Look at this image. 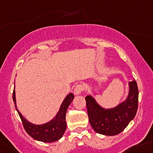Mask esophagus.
Listing matches in <instances>:
<instances>
[{"label":"esophagus","mask_w":153,"mask_h":153,"mask_svg":"<svg viewBox=\"0 0 153 153\" xmlns=\"http://www.w3.org/2000/svg\"><path fill=\"white\" fill-rule=\"evenodd\" d=\"M84 89V85L83 84H78L74 88V94L75 96H78L80 94V93L82 92V91Z\"/></svg>","instance_id":"34e87169"}]
</instances>
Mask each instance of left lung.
I'll use <instances>...</instances> for the list:
<instances>
[{
	"label": "left lung",
	"instance_id": "left-lung-1",
	"mask_svg": "<svg viewBox=\"0 0 153 153\" xmlns=\"http://www.w3.org/2000/svg\"><path fill=\"white\" fill-rule=\"evenodd\" d=\"M139 91L135 80L128 82V94L124 101L112 108H105L94 97H85L89 123L97 133L106 136L120 134L135 117L138 108Z\"/></svg>",
	"mask_w": 153,
	"mask_h": 153
}]
</instances>
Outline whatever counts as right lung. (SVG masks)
I'll use <instances>...</instances> for the list:
<instances>
[{
  "label": "right lung",
  "instance_id": "add662e5",
  "mask_svg": "<svg viewBox=\"0 0 153 153\" xmlns=\"http://www.w3.org/2000/svg\"><path fill=\"white\" fill-rule=\"evenodd\" d=\"M15 83V82H14ZM74 99L73 93H70L65 98L62 103L59 110L53 119L43 124H34L28 121L19 111L16 106V92L15 87L13 92V101L14 102L15 108L19 114L24 128L32 138L37 141L43 142H53L57 141L62 137L66 130L67 123L65 120L66 112L69 105Z\"/></svg>",
  "mask_w": 153,
  "mask_h": 153
}]
</instances>
